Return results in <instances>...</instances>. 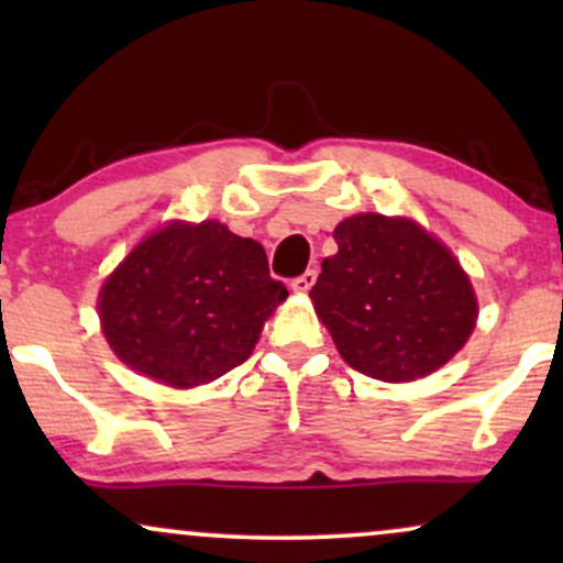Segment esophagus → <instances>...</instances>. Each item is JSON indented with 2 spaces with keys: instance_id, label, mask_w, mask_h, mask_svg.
I'll use <instances>...</instances> for the list:
<instances>
[{
  "instance_id": "obj_1",
  "label": "esophagus",
  "mask_w": 563,
  "mask_h": 563,
  "mask_svg": "<svg viewBox=\"0 0 563 563\" xmlns=\"http://www.w3.org/2000/svg\"><path fill=\"white\" fill-rule=\"evenodd\" d=\"M314 280H318V269H307V273H301L299 277H294L290 288L299 290V294H307V290L314 286Z\"/></svg>"
}]
</instances>
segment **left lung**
<instances>
[{"label": "left lung", "mask_w": 563, "mask_h": 563, "mask_svg": "<svg viewBox=\"0 0 563 563\" xmlns=\"http://www.w3.org/2000/svg\"><path fill=\"white\" fill-rule=\"evenodd\" d=\"M309 290L346 365L378 380L442 367L474 331L476 299L455 256L410 219L349 217Z\"/></svg>", "instance_id": "8db88e82"}]
</instances>
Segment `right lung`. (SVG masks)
Here are the masks:
<instances>
[{"mask_svg": "<svg viewBox=\"0 0 563 563\" xmlns=\"http://www.w3.org/2000/svg\"><path fill=\"white\" fill-rule=\"evenodd\" d=\"M286 296L256 241L219 222H174L108 277L100 320L121 363L187 389L243 365Z\"/></svg>", "mask_w": 563, "mask_h": 563, "instance_id": "add662e5", "label": "right lung"}]
</instances>
